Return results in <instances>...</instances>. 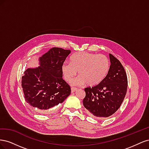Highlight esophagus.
Listing matches in <instances>:
<instances>
[{
    "instance_id": "obj_1",
    "label": "esophagus",
    "mask_w": 149,
    "mask_h": 149,
    "mask_svg": "<svg viewBox=\"0 0 149 149\" xmlns=\"http://www.w3.org/2000/svg\"><path fill=\"white\" fill-rule=\"evenodd\" d=\"M76 89H77V88H71V93H74L76 91Z\"/></svg>"
}]
</instances>
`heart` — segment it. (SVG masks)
<instances>
[{
    "mask_svg": "<svg viewBox=\"0 0 149 149\" xmlns=\"http://www.w3.org/2000/svg\"><path fill=\"white\" fill-rule=\"evenodd\" d=\"M110 69V61L103 55L79 52L70 58V63L64 62L61 71L64 79L71 82L78 71L79 76L72 81L73 85L94 86L106 78Z\"/></svg>",
    "mask_w": 149,
    "mask_h": 149,
    "instance_id": "1",
    "label": "heart"
}]
</instances>
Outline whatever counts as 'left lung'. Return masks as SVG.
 Returning <instances> with one entry per match:
<instances>
[{
  "instance_id": "8db88e82",
  "label": "left lung",
  "mask_w": 149,
  "mask_h": 149,
  "mask_svg": "<svg viewBox=\"0 0 149 149\" xmlns=\"http://www.w3.org/2000/svg\"><path fill=\"white\" fill-rule=\"evenodd\" d=\"M110 69L101 83L84 89L83 106L88 113L99 119L109 117L123 103L127 89V78L123 66L109 54Z\"/></svg>"
}]
</instances>
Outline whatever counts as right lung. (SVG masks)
I'll use <instances>...</instances> for the list:
<instances>
[{"mask_svg":"<svg viewBox=\"0 0 149 149\" xmlns=\"http://www.w3.org/2000/svg\"><path fill=\"white\" fill-rule=\"evenodd\" d=\"M70 49L53 47L40 56L39 66L29 68L22 78L26 102L37 111L47 113L70 96L71 88L63 79L61 66Z\"/></svg>","mask_w":149,"mask_h":149,"instance_id":"obj_1","label":"right lung"}]
</instances>
